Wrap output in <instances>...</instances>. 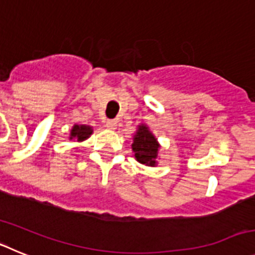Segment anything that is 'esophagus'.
I'll return each instance as SVG.
<instances>
[{"instance_id":"obj_1","label":"esophagus","mask_w":255,"mask_h":255,"mask_svg":"<svg viewBox=\"0 0 255 255\" xmlns=\"http://www.w3.org/2000/svg\"><path fill=\"white\" fill-rule=\"evenodd\" d=\"M106 126H107L110 130H116L117 129V121L116 120H107Z\"/></svg>"}]
</instances>
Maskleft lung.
I'll return each instance as SVG.
<instances>
[{
    "label": "left lung",
    "mask_w": 255,
    "mask_h": 255,
    "mask_svg": "<svg viewBox=\"0 0 255 255\" xmlns=\"http://www.w3.org/2000/svg\"><path fill=\"white\" fill-rule=\"evenodd\" d=\"M131 149L135 159L139 163L150 167H155L158 164L157 159L159 157L161 144L158 143L154 134L150 131L149 126L145 124L138 125V129L132 135Z\"/></svg>",
    "instance_id": "left-lung-1"
}]
</instances>
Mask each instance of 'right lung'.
<instances>
[{"instance_id": "obj_1", "label": "right lung", "mask_w": 255, "mask_h": 255, "mask_svg": "<svg viewBox=\"0 0 255 255\" xmlns=\"http://www.w3.org/2000/svg\"><path fill=\"white\" fill-rule=\"evenodd\" d=\"M93 134V126L91 125H74L70 130L69 139L70 140L78 141V143H82V141L87 140L91 135Z\"/></svg>"}]
</instances>
